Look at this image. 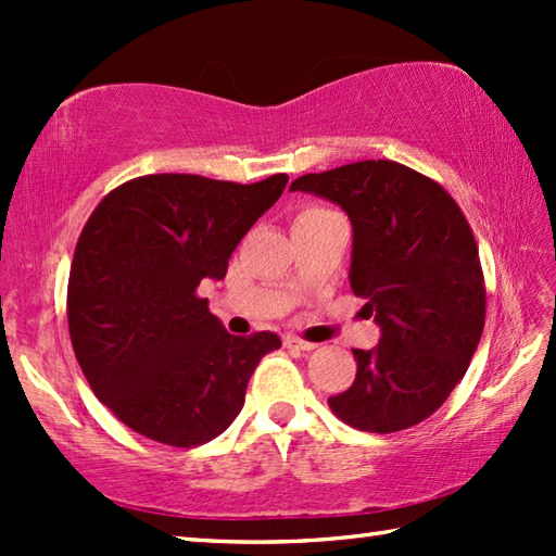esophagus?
Here are the masks:
<instances>
[{
  "label": "esophagus",
  "mask_w": 556,
  "mask_h": 556,
  "mask_svg": "<svg viewBox=\"0 0 556 556\" xmlns=\"http://www.w3.org/2000/svg\"><path fill=\"white\" fill-rule=\"evenodd\" d=\"M286 348H290V350H304V353H309V350H314L316 345L314 343H307V341H302V338H298V336H286Z\"/></svg>",
  "instance_id": "esophagus-1"
}]
</instances>
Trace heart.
Returning a JSON list of instances; mask_svg holds the SVG:
<instances>
[{"label":"heart","mask_w":556,"mask_h":556,"mask_svg":"<svg viewBox=\"0 0 556 556\" xmlns=\"http://www.w3.org/2000/svg\"><path fill=\"white\" fill-rule=\"evenodd\" d=\"M326 215H336V213L328 211V208H304L302 213H298V218H294V223H298V220H312V218H326Z\"/></svg>","instance_id":"obj_1"}]
</instances>
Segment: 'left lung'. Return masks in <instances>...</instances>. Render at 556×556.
Wrapping results in <instances>:
<instances>
[{
    "label": "left lung",
    "instance_id": "obj_1",
    "mask_svg": "<svg viewBox=\"0 0 556 556\" xmlns=\"http://www.w3.org/2000/svg\"><path fill=\"white\" fill-rule=\"evenodd\" d=\"M290 189L348 213L350 288L381 328L371 350H353V387L328 405L362 432L422 422L463 379L484 328V280L466 215L444 187L393 161L302 175Z\"/></svg>",
    "mask_w": 556,
    "mask_h": 556
}]
</instances>
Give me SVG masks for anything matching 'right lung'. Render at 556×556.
<instances>
[{"label":"right lung","mask_w":556,"mask_h":556,"mask_svg":"<svg viewBox=\"0 0 556 556\" xmlns=\"http://www.w3.org/2000/svg\"><path fill=\"white\" fill-rule=\"evenodd\" d=\"M288 175L235 185L146 175L117 187L78 237L66 319L98 401L134 432L199 446L230 427L252 371L280 338L225 331L199 288L280 199Z\"/></svg>","instance_id":"1"}]
</instances>
